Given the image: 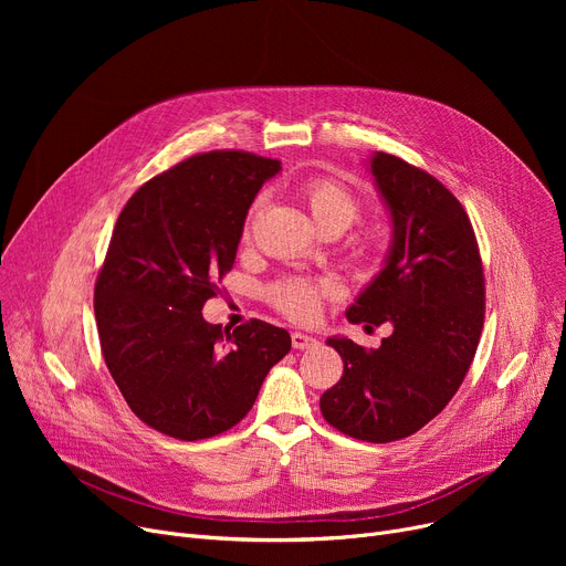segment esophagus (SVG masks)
Returning a JSON list of instances; mask_svg holds the SVG:
<instances>
[{"label":"esophagus","mask_w":566,"mask_h":566,"mask_svg":"<svg viewBox=\"0 0 566 566\" xmlns=\"http://www.w3.org/2000/svg\"><path fill=\"white\" fill-rule=\"evenodd\" d=\"M318 342L314 339V337H310V335H305V333H293L291 335V346L295 348V350H305V348H314Z\"/></svg>","instance_id":"esophagus-1"}]
</instances>
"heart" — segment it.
Listing matches in <instances>:
<instances>
[{
    "label": "heart",
    "instance_id": "obj_1",
    "mask_svg": "<svg viewBox=\"0 0 566 566\" xmlns=\"http://www.w3.org/2000/svg\"><path fill=\"white\" fill-rule=\"evenodd\" d=\"M301 195L310 208L312 218L318 222L323 231H346L363 216V199L355 195L348 186L335 181L328 176H314L307 178L301 188ZM261 201H256L243 224V241H250L252 224ZM335 284L331 280H316V277H301L291 275L275 280L265 286V298L280 314L295 323H310L318 316L321 303L325 295H331Z\"/></svg>",
    "mask_w": 566,
    "mask_h": 566
}]
</instances>
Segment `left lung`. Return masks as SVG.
I'll return each mask as SVG.
<instances>
[{"mask_svg":"<svg viewBox=\"0 0 566 566\" xmlns=\"http://www.w3.org/2000/svg\"><path fill=\"white\" fill-rule=\"evenodd\" d=\"M371 174L392 213L395 245L346 316L367 328L390 321L395 333L376 350L328 339L344 374L323 392L321 412L350 438L392 442L457 395L480 346L486 282L465 208L436 176L382 151Z\"/></svg>","mask_w":566,"mask_h":566,"instance_id":"left-lung-1","label":"left lung"}]
</instances>
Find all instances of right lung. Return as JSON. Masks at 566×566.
<instances>
[{
  "label": "right lung",
  "instance_id": "obj_1",
  "mask_svg": "<svg viewBox=\"0 0 566 566\" xmlns=\"http://www.w3.org/2000/svg\"><path fill=\"white\" fill-rule=\"evenodd\" d=\"M277 171L280 160L250 151L197 154L146 181L114 224L94 289L101 353L130 410L165 436L192 442L235 427L291 350L265 321L222 331L201 316Z\"/></svg>",
  "mask_w": 566,
  "mask_h": 566
}]
</instances>
